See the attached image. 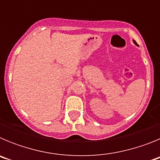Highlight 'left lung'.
Instances as JSON below:
<instances>
[{
    "label": "left lung",
    "mask_w": 160,
    "mask_h": 160,
    "mask_svg": "<svg viewBox=\"0 0 160 160\" xmlns=\"http://www.w3.org/2000/svg\"><path fill=\"white\" fill-rule=\"evenodd\" d=\"M133 42H134V43H135V45H136V46H138V44H137V42H135V40H133Z\"/></svg>",
    "instance_id": "obj_1"
}]
</instances>
